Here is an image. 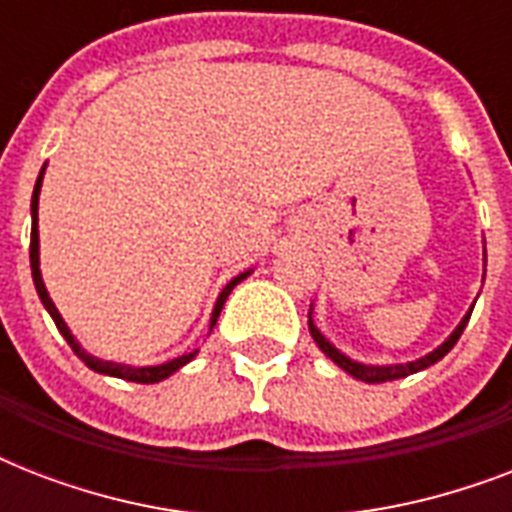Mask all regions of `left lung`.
Masks as SVG:
<instances>
[{
    "label": "left lung",
    "mask_w": 512,
    "mask_h": 512,
    "mask_svg": "<svg viewBox=\"0 0 512 512\" xmlns=\"http://www.w3.org/2000/svg\"><path fill=\"white\" fill-rule=\"evenodd\" d=\"M484 265H486V241H484ZM486 276V271H484ZM476 305V303H473ZM473 305H470V311L462 316V321L454 327V332L449 337H446L441 345H438L436 350H430V353H425L422 358H414V361H406V364H361V361H356V358L345 356L340 348H335L332 342L327 340V337L321 335V329L313 324V305L311 311H308V329H311V337L316 340V345H319L324 353H327L332 361H335L337 366H340L342 372H348L350 377H356V380L361 382H388V380H401V377H409V374L414 372H422V369H428V366H433L436 361H441V358L449 353V350L454 348V342L460 340V335L465 332V327H468V319L470 313H473Z\"/></svg>",
    "instance_id": "8db88e82"
}]
</instances>
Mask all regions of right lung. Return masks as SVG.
Returning a JSON list of instances; mask_svg holds the SVG:
<instances>
[{"instance_id":"add662e5","label":"right lung","mask_w":512,"mask_h":512,"mask_svg":"<svg viewBox=\"0 0 512 512\" xmlns=\"http://www.w3.org/2000/svg\"><path fill=\"white\" fill-rule=\"evenodd\" d=\"M44 170H47V164H44L42 172H39V177H36L34 196H31V276H34L36 295H39L42 305H44V308H47V313H50V316H52V321H55V327H58L60 335L66 337V342H68V345H71V350H74L76 356L82 358L84 364L90 366L92 372L108 374V377H119V380H127V382H143V385H151V382L167 380L170 374H175L177 369H183V366L188 364V361H193L199 350H191V353H183V356H177V358H172V361H164V364H156V366H132V364H116V361H106V358L92 356V353H87V350H84L82 345H79V340H76V337L71 335V329H68V324H66V321H63V316H60V313H58L55 303H52L50 292H47V287H44L42 271H39V191H42ZM249 273H252V268H249V271H244V273H239V276H233V279L228 281V284H225L223 292H220V297H217L215 308H212V319H209V332H212V327H215V324H217V316H220V311H223L225 300H228V295H231V292H233V287L247 279Z\"/></svg>"}]
</instances>
